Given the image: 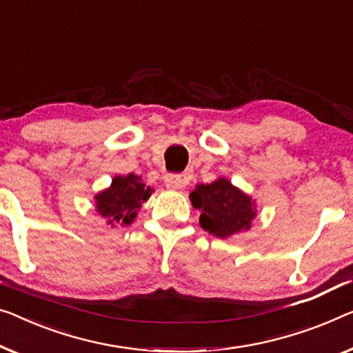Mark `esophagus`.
I'll return each mask as SVG.
<instances>
[{"instance_id": "34e87169", "label": "esophagus", "mask_w": 353, "mask_h": 353, "mask_svg": "<svg viewBox=\"0 0 353 353\" xmlns=\"http://www.w3.org/2000/svg\"><path fill=\"white\" fill-rule=\"evenodd\" d=\"M192 181V172L185 171L182 174H171L165 177V185L170 190H181V188L187 187L188 182Z\"/></svg>"}]
</instances>
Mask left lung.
Instances as JSON below:
<instances>
[{
    "instance_id": "obj_1",
    "label": "left lung",
    "mask_w": 353,
    "mask_h": 353,
    "mask_svg": "<svg viewBox=\"0 0 353 353\" xmlns=\"http://www.w3.org/2000/svg\"><path fill=\"white\" fill-rule=\"evenodd\" d=\"M190 199L193 208L201 210V228L222 239L250 230L256 215L254 199L225 177L206 185L199 183L190 193Z\"/></svg>"
}]
</instances>
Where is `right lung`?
I'll return each instance as SVG.
<instances>
[{"label": "right lung", "mask_w": 353, "mask_h": 353, "mask_svg": "<svg viewBox=\"0 0 353 353\" xmlns=\"http://www.w3.org/2000/svg\"><path fill=\"white\" fill-rule=\"evenodd\" d=\"M152 188L141 182L139 176H115L106 190L94 196L98 214L108 220L109 225H130L138 215L143 203L149 199Z\"/></svg>", "instance_id": "right-lung-1"}]
</instances>
